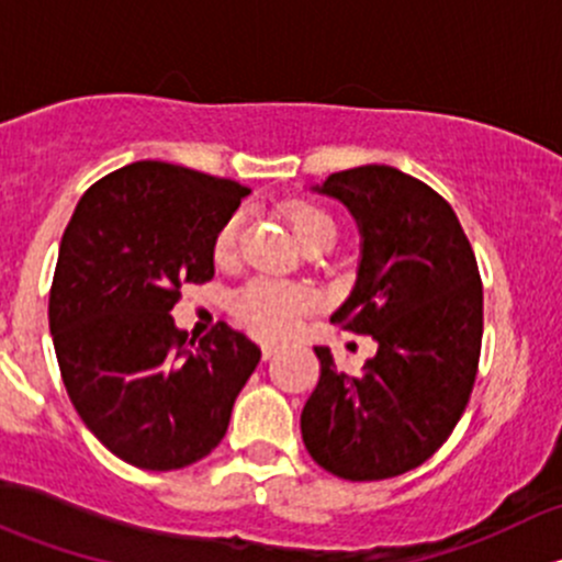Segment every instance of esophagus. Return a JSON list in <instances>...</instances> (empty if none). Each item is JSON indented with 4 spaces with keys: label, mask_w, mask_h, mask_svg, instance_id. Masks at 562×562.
Here are the masks:
<instances>
[{
    "label": "esophagus",
    "mask_w": 562,
    "mask_h": 562,
    "mask_svg": "<svg viewBox=\"0 0 562 562\" xmlns=\"http://www.w3.org/2000/svg\"><path fill=\"white\" fill-rule=\"evenodd\" d=\"M280 348L282 345L274 342V339H266V342L260 345V350H263V359H271L274 353H280Z\"/></svg>",
    "instance_id": "1"
}]
</instances>
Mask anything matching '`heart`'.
Segmentation results:
<instances>
[{"mask_svg":"<svg viewBox=\"0 0 562 562\" xmlns=\"http://www.w3.org/2000/svg\"><path fill=\"white\" fill-rule=\"evenodd\" d=\"M288 223H291L293 236L302 245L304 252H328L337 245V223L328 217L323 209L313 203H291L288 206ZM236 236H239V220H228L223 228L214 236V258L220 263L234 255ZM313 307V296L304 288L288 285V282H271V280H252L236 293L234 310L249 328L266 337H280V334L291 331L299 315H304Z\"/></svg>","mask_w":562,"mask_h":562,"instance_id":"obj_1","label":"heart"}]
</instances>
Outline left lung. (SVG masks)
Segmentation results:
<instances>
[{"mask_svg": "<svg viewBox=\"0 0 562 562\" xmlns=\"http://www.w3.org/2000/svg\"><path fill=\"white\" fill-rule=\"evenodd\" d=\"M310 190L356 220V285L331 323L370 334L378 353L350 378L315 348L321 381L302 411L304 446L339 479H394L427 462L468 407L484 331L479 266L454 209L396 168H350Z\"/></svg>", "mask_w": 562, "mask_h": 562, "instance_id": "obj_1", "label": "left lung"}]
</instances>
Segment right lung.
I'll return each mask as SVG.
<instances>
[{
	"label": "right lung",
	"instance_id": "add662e5",
	"mask_svg": "<svg viewBox=\"0 0 562 562\" xmlns=\"http://www.w3.org/2000/svg\"><path fill=\"white\" fill-rule=\"evenodd\" d=\"M247 195L140 160L89 187L61 236L48 299L61 381L94 438L140 470L212 454L260 361L225 323L195 345L168 315L184 282L214 277V236Z\"/></svg>",
	"mask_w": 562,
	"mask_h": 562
}]
</instances>
